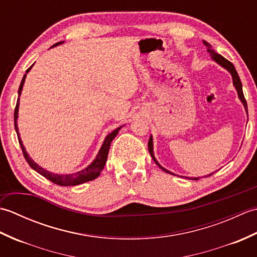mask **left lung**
<instances>
[{"label":"left lung","instance_id":"8db88e82","mask_svg":"<svg viewBox=\"0 0 257 257\" xmlns=\"http://www.w3.org/2000/svg\"><path fill=\"white\" fill-rule=\"evenodd\" d=\"M203 44L206 46V51H207V53H210V55H211L213 61H214L216 64H219L220 66H222L223 68H225V69L227 70V72L231 74L232 79H233V86L235 87V89H236V91H237V96H238V98H239V100H241V102L243 103L245 111H246V113H247V103H246V100H245V98H244L243 88H242V83H241V79H239V77H238V74H237V72H236L235 67H234V65H233L231 62H228L226 58H224L222 55H220V54L215 53L214 50H213V48H212V46L209 44V43L203 41ZM148 149H149V152H150V155H151V158H152V159H154V161L157 163V165L160 167V169H162V170L165 171V172H167V173H170V174H173V176H176V174H174L173 172H170L169 170H167L166 168H163L162 166H160V163L157 161L156 157H155V152H154V138H152V136H150V139H149V143H148ZM212 174H213V172L210 173V174H207V176H205V177H210V176H212ZM182 178L192 179V180H199V179H200V177H199V178L182 177Z\"/></svg>","mask_w":257,"mask_h":257}]
</instances>
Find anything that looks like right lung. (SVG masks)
Segmentation results:
<instances>
[{
    "mask_svg": "<svg viewBox=\"0 0 257 257\" xmlns=\"http://www.w3.org/2000/svg\"><path fill=\"white\" fill-rule=\"evenodd\" d=\"M64 42H59L56 43V44H54L52 47H55L63 44ZM32 66L26 70V74L23 76V79L21 81V85H20V88H19V98H18V102H16V107H15V111H14V127H15V132L18 134V138H19V143L20 146L22 148V151H23V155L25 160L29 163L30 167L33 169V170H35L36 172H38L40 174H42L43 177H45L46 179L50 180L53 183L58 184V185H62V187H74V185H78L81 183H85V182H88L91 181V180H95L97 177H99L100 172L102 171L103 167L106 165V161H107V157H108V152L109 149H110V145L112 143V140L114 139V137L118 135L119 130L121 129L123 125H120L117 129H114L113 132H111L109 134L107 137L103 140V143L100 147L99 151H98V154L96 156V158L94 159L90 165L88 167H86L83 170H80L78 172H74V173H68V174H58V173H54L46 170V169L42 168L41 166H38L36 162H34V160L32 159V158L29 156V154L26 152L25 147L23 145V141H22L21 137H20V133H19V127H18V118H19V107H20V97L22 94V90H23V86L25 83V78H26V75L29 74L30 70L32 69Z\"/></svg>",
    "mask_w": 257,
    "mask_h": 257,
    "instance_id": "add662e5",
    "label": "right lung"
}]
</instances>
